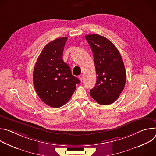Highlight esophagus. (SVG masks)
<instances>
[{"label":"esophagus","mask_w":156,"mask_h":156,"mask_svg":"<svg viewBox=\"0 0 156 156\" xmlns=\"http://www.w3.org/2000/svg\"><path fill=\"white\" fill-rule=\"evenodd\" d=\"M79 79H80V80L81 81H83V76L82 75H80V76H79Z\"/></svg>","instance_id":"obj_1"}]
</instances>
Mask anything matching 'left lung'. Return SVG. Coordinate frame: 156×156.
<instances>
[{
    "instance_id": "8db88e82",
    "label": "left lung",
    "mask_w": 156,
    "mask_h": 156,
    "mask_svg": "<svg viewBox=\"0 0 156 156\" xmlns=\"http://www.w3.org/2000/svg\"><path fill=\"white\" fill-rule=\"evenodd\" d=\"M85 38L93 51L97 75L90 95L99 104L109 105L118 99L125 85L122 58L114 44L106 37L93 34Z\"/></svg>"
}]
</instances>
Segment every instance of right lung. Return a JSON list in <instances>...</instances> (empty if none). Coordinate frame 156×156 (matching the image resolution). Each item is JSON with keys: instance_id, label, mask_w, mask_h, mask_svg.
I'll use <instances>...</instances> for the list:
<instances>
[{"instance_id": "1", "label": "right lung", "mask_w": 156, "mask_h": 156, "mask_svg": "<svg viewBox=\"0 0 156 156\" xmlns=\"http://www.w3.org/2000/svg\"><path fill=\"white\" fill-rule=\"evenodd\" d=\"M67 37L57 38L44 48L35 64L33 84L40 99L48 105L58 108L67 102L80 83L62 59Z\"/></svg>"}]
</instances>
